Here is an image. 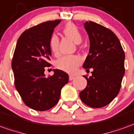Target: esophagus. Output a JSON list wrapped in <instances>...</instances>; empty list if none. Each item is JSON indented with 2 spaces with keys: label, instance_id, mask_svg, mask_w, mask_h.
I'll list each match as a JSON object with an SVG mask.
<instances>
[{
  "label": "esophagus",
  "instance_id": "34e87169",
  "mask_svg": "<svg viewBox=\"0 0 134 134\" xmlns=\"http://www.w3.org/2000/svg\"><path fill=\"white\" fill-rule=\"evenodd\" d=\"M73 79H75V76H73V75H70L69 76V80H72Z\"/></svg>",
  "mask_w": 134,
  "mask_h": 134
}]
</instances>
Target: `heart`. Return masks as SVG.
<instances>
[{
  "instance_id": "heart-1",
  "label": "heart",
  "mask_w": 134,
  "mask_h": 134,
  "mask_svg": "<svg viewBox=\"0 0 134 134\" xmlns=\"http://www.w3.org/2000/svg\"><path fill=\"white\" fill-rule=\"evenodd\" d=\"M64 34L70 38L71 40L78 44L82 41V35L75 25L72 23H68L65 25L63 29ZM49 47L52 53L57 55L59 52V41L57 35H52L49 40ZM83 59L80 56L77 55H67L59 59L56 63V66L58 69L64 71L67 73L73 74L77 70L81 63Z\"/></svg>"
}]
</instances>
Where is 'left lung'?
Returning <instances> with one entry per match:
<instances>
[{
  "label": "left lung",
  "instance_id": "8db88e82",
  "mask_svg": "<svg viewBox=\"0 0 134 134\" xmlns=\"http://www.w3.org/2000/svg\"><path fill=\"white\" fill-rule=\"evenodd\" d=\"M84 27L90 41L89 54L83 67L93 68L88 77L87 86L80 93L84 104L93 108L107 105L118 94L125 74L123 51L119 39L108 28L93 21H86Z\"/></svg>",
  "mask_w": 134,
  "mask_h": 134
}]
</instances>
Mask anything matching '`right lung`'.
I'll return each instance as SVG.
<instances>
[{"label":"right lung","instance_id":"right-lung-1","mask_svg":"<svg viewBox=\"0 0 134 134\" xmlns=\"http://www.w3.org/2000/svg\"><path fill=\"white\" fill-rule=\"evenodd\" d=\"M60 21H46L25 30L15 48L12 62L15 87L25 104L35 110L45 111L55 106L69 80L62 70H54V75L48 77L44 74V67L51 65L49 40Z\"/></svg>","mask_w":134,"mask_h":134}]
</instances>
